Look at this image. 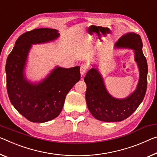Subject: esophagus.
<instances>
[{
  "instance_id": "esophagus-1",
  "label": "esophagus",
  "mask_w": 157,
  "mask_h": 157,
  "mask_svg": "<svg viewBox=\"0 0 157 157\" xmlns=\"http://www.w3.org/2000/svg\"><path fill=\"white\" fill-rule=\"evenodd\" d=\"M86 69H87V67L85 65H82L80 67V75L81 76H83L86 73Z\"/></svg>"
}]
</instances>
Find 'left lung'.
<instances>
[{
	"label": "left lung",
	"instance_id": "obj_1",
	"mask_svg": "<svg viewBox=\"0 0 157 157\" xmlns=\"http://www.w3.org/2000/svg\"><path fill=\"white\" fill-rule=\"evenodd\" d=\"M117 49H133L134 59L139 70V79L135 91L124 98H114L106 89L104 79L95 64L86 74V105L92 115L106 122L121 121L131 115L145 97L147 90L148 68L143 53L140 36L133 32L123 35L114 44Z\"/></svg>",
	"mask_w": 157,
	"mask_h": 157
}]
</instances>
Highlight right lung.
I'll use <instances>...</instances> for the list:
<instances>
[{"instance_id": "1", "label": "right lung", "mask_w": 157, "mask_h": 157, "mask_svg": "<svg viewBox=\"0 0 157 157\" xmlns=\"http://www.w3.org/2000/svg\"><path fill=\"white\" fill-rule=\"evenodd\" d=\"M60 36L53 29H37L22 34L7 56V90L12 105L32 122L43 123L55 119L63 107L66 96L80 79L79 66H55L38 82L27 79L25 70L32 44L54 41Z\"/></svg>"}]
</instances>
